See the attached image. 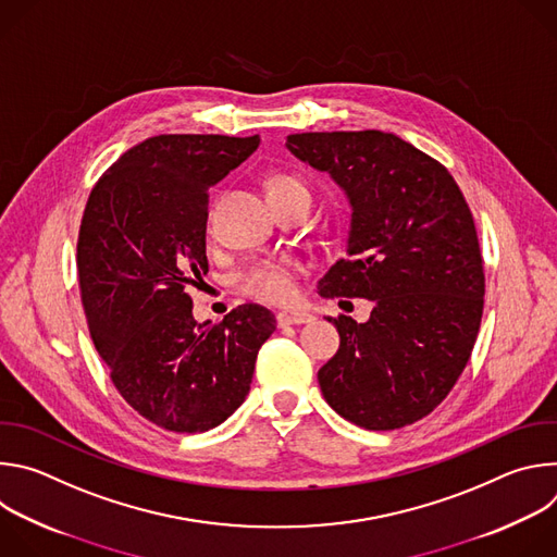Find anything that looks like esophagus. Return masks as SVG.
I'll return each instance as SVG.
<instances>
[{"label": "esophagus", "mask_w": 557, "mask_h": 557, "mask_svg": "<svg viewBox=\"0 0 557 557\" xmlns=\"http://www.w3.org/2000/svg\"><path fill=\"white\" fill-rule=\"evenodd\" d=\"M314 320L312 314L301 312V310H284L277 314V326H299V324H310Z\"/></svg>", "instance_id": "34e87169"}]
</instances>
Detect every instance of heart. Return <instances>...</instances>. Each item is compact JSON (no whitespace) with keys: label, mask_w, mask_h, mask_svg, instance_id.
Segmentation results:
<instances>
[{"label":"heart","mask_w":557,"mask_h":557,"mask_svg":"<svg viewBox=\"0 0 557 557\" xmlns=\"http://www.w3.org/2000/svg\"><path fill=\"white\" fill-rule=\"evenodd\" d=\"M267 194L271 202H280L286 198H301L310 205V189L308 185L293 176V174H273L267 181ZM301 267L293 260L273 258V260H260L247 267L235 275V290L262 301V304H288L297 295V273Z\"/></svg>","instance_id":"obj_1"}]
</instances>
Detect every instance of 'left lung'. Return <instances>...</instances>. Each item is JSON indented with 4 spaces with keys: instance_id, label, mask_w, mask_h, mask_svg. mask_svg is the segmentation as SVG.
Returning a JSON list of instances; mask_svg holds the SVG:
<instances>
[{
    "instance_id": "left-lung-1",
    "label": "left lung",
    "mask_w": 557,
    "mask_h": 557,
    "mask_svg": "<svg viewBox=\"0 0 557 557\" xmlns=\"http://www.w3.org/2000/svg\"><path fill=\"white\" fill-rule=\"evenodd\" d=\"M286 147L352 205L348 256L320 295L374 304L366 324L329 320L342 344L317 372L324 399L366 430L412 425L449 394L479 337L485 271L469 205L447 168L387 132L290 134Z\"/></svg>"
}]
</instances>
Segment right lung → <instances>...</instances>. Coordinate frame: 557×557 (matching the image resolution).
<instances>
[{"label":"right lung","mask_w":557,"mask_h":557,"mask_svg":"<svg viewBox=\"0 0 557 557\" xmlns=\"http://www.w3.org/2000/svg\"><path fill=\"white\" fill-rule=\"evenodd\" d=\"M258 145V134L151 136L97 181L82 218L76 273L95 348L123 399L170 432H207L240 408L275 331L258 304L198 324L187 295L209 271V187Z\"/></svg>","instance_id":"add662e5"}]
</instances>
